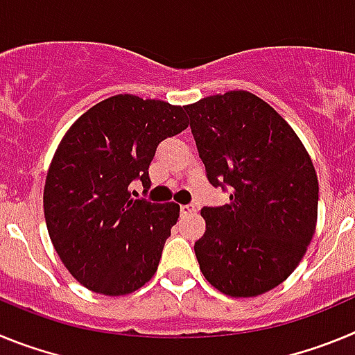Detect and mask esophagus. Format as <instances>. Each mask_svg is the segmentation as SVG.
I'll return each mask as SVG.
<instances>
[{
	"label": "esophagus",
	"instance_id": "obj_1",
	"mask_svg": "<svg viewBox=\"0 0 355 355\" xmlns=\"http://www.w3.org/2000/svg\"><path fill=\"white\" fill-rule=\"evenodd\" d=\"M196 206L192 205H183L181 206V216H188V215H192V213H196Z\"/></svg>",
	"mask_w": 355,
	"mask_h": 355
}]
</instances>
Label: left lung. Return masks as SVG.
Listing matches in <instances>:
<instances>
[{
  "label": "left lung",
  "mask_w": 355,
  "mask_h": 355,
  "mask_svg": "<svg viewBox=\"0 0 355 355\" xmlns=\"http://www.w3.org/2000/svg\"><path fill=\"white\" fill-rule=\"evenodd\" d=\"M197 150L227 205L202 208L200 272L234 299L274 290L302 261L318 218V178L293 128L247 90L187 105Z\"/></svg>",
  "instance_id": "8db88e82"
}]
</instances>
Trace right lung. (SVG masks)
I'll return each instance as SVG.
<instances>
[{
  "label": "right lung",
  "instance_id": "obj_1",
  "mask_svg": "<svg viewBox=\"0 0 355 355\" xmlns=\"http://www.w3.org/2000/svg\"><path fill=\"white\" fill-rule=\"evenodd\" d=\"M188 128L184 106L119 94L74 121L44 184V216L56 254L85 288L121 297L156 274L180 205L131 197L150 187L156 147Z\"/></svg>",
  "mask_w": 355,
  "mask_h": 355
}]
</instances>
